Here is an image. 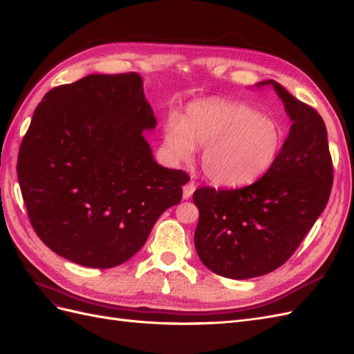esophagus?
Wrapping results in <instances>:
<instances>
[{"instance_id": "1", "label": "esophagus", "mask_w": 354, "mask_h": 354, "mask_svg": "<svg viewBox=\"0 0 354 354\" xmlns=\"http://www.w3.org/2000/svg\"><path fill=\"white\" fill-rule=\"evenodd\" d=\"M195 189H196V185H195V181H189L187 185H185V187H183V199H189L192 195H194V192H195Z\"/></svg>"}]
</instances>
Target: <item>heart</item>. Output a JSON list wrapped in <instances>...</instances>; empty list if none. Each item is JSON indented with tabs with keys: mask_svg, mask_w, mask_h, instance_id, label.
I'll list each match as a JSON object with an SVG mask.
<instances>
[{
	"mask_svg": "<svg viewBox=\"0 0 354 354\" xmlns=\"http://www.w3.org/2000/svg\"><path fill=\"white\" fill-rule=\"evenodd\" d=\"M167 151L187 159L202 149V171L214 185H250L272 168L283 131L273 118L250 106L221 99L190 103L183 118L169 115L164 127Z\"/></svg>",
	"mask_w": 354,
	"mask_h": 354,
	"instance_id": "1",
	"label": "heart"
}]
</instances>
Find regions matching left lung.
Masks as SVG:
<instances>
[{
  "mask_svg": "<svg viewBox=\"0 0 354 354\" xmlns=\"http://www.w3.org/2000/svg\"><path fill=\"white\" fill-rule=\"evenodd\" d=\"M292 125L276 162L255 183L241 189L199 187L195 248L208 269L230 279H250L289 260L324 212L334 168L326 127L316 109L276 81Z\"/></svg>",
  "mask_w": 354,
  "mask_h": 354,
  "instance_id": "8db88e82",
  "label": "left lung"
}]
</instances>
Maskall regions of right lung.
<instances>
[{
    "label": "right lung",
    "instance_id": "1",
    "mask_svg": "<svg viewBox=\"0 0 354 354\" xmlns=\"http://www.w3.org/2000/svg\"><path fill=\"white\" fill-rule=\"evenodd\" d=\"M156 120L136 72L88 75L50 90L17 156L29 221L51 251L111 269L130 260L189 176L155 162Z\"/></svg>",
    "mask_w": 354,
    "mask_h": 354
}]
</instances>
